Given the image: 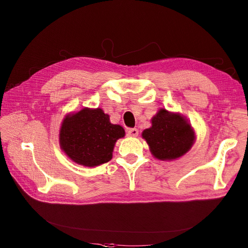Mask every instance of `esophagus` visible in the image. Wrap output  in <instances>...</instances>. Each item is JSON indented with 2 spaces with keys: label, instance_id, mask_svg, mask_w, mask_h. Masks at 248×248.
I'll list each match as a JSON object with an SVG mask.
<instances>
[{
  "label": "esophagus",
  "instance_id": "1",
  "mask_svg": "<svg viewBox=\"0 0 248 248\" xmlns=\"http://www.w3.org/2000/svg\"><path fill=\"white\" fill-rule=\"evenodd\" d=\"M127 134H128L129 137L132 138H136L139 136V130L137 128H130V129H127Z\"/></svg>",
  "mask_w": 248,
  "mask_h": 248
}]
</instances>
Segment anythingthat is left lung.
Listing matches in <instances>:
<instances>
[{
	"instance_id": "left-lung-1",
	"label": "left lung",
	"mask_w": 248,
	"mask_h": 248,
	"mask_svg": "<svg viewBox=\"0 0 248 248\" xmlns=\"http://www.w3.org/2000/svg\"><path fill=\"white\" fill-rule=\"evenodd\" d=\"M151 127L141 132L150 152L158 160H174L185 155L196 141L193 127L180 112L159 108Z\"/></svg>"
}]
</instances>
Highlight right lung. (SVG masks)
<instances>
[{"label": "right lung", "mask_w": 248, "mask_h": 248, "mask_svg": "<svg viewBox=\"0 0 248 248\" xmlns=\"http://www.w3.org/2000/svg\"><path fill=\"white\" fill-rule=\"evenodd\" d=\"M124 137L123 127L111 124L109 116L101 108H84L65 116L60 127L59 142L73 162L94 168L112 158L116 141Z\"/></svg>", "instance_id": "obj_1"}]
</instances>
